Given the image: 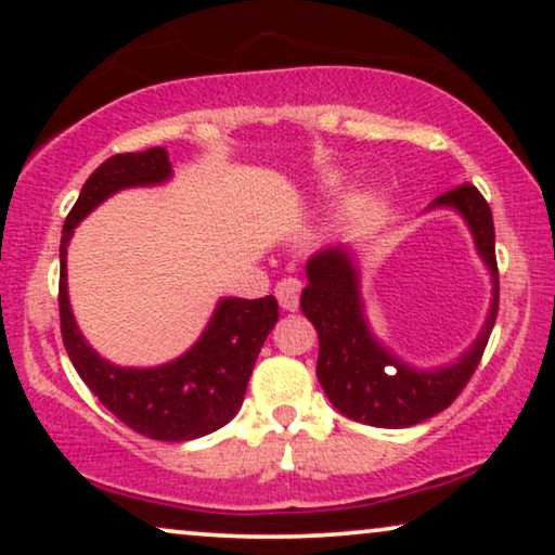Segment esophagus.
I'll return each mask as SVG.
<instances>
[{"mask_svg": "<svg viewBox=\"0 0 555 555\" xmlns=\"http://www.w3.org/2000/svg\"><path fill=\"white\" fill-rule=\"evenodd\" d=\"M298 293H300V280H295V278H285V280H280L278 283V287H275V295H278V302H280V308L283 310H298Z\"/></svg>", "mask_w": 555, "mask_h": 555, "instance_id": "obj_1", "label": "esophagus"}]
</instances>
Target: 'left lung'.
<instances>
[{"instance_id":"1","label":"left lung","mask_w":555,"mask_h":555,"mask_svg":"<svg viewBox=\"0 0 555 555\" xmlns=\"http://www.w3.org/2000/svg\"><path fill=\"white\" fill-rule=\"evenodd\" d=\"M427 209H452L465 219L475 249L490 270L492 300L475 344L452 363L416 369L401 361L371 331L361 298V272L351 247L333 245L310 257L300 308L318 331V382L348 420L371 427L401 429L444 412L465 389L482 359L498 318V262L492 211L473 184L437 196Z\"/></svg>"}]
</instances>
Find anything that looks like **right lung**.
<instances>
[{"instance_id": "1", "label": "right lung", "mask_w": 555, "mask_h": 555, "mask_svg": "<svg viewBox=\"0 0 555 555\" xmlns=\"http://www.w3.org/2000/svg\"><path fill=\"white\" fill-rule=\"evenodd\" d=\"M166 149L118 154L82 184L60 240V328L63 344L88 389L120 422L162 442H189L224 427L240 412L257 353L278 323V300L222 298L194 346L158 366H118L82 336L67 298V245L82 219L108 196L171 179Z\"/></svg>"}]
</instances>
